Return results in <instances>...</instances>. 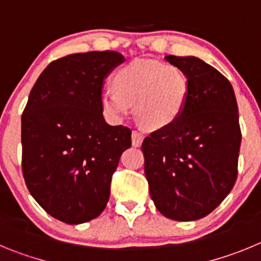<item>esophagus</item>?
Segmentation results:
<instances>
[{
    "label": "esophagus",
    "instance_id": "esophagus-1",
    "mask_svg": "<svg viewBox=\"0 0 261 261\" xmlns=\"http://www.w3.org/2000/svg\"><path fill=\"white\" fill-rule=\"evenodd\" d=\"M131 139H133V145L134 147H140L143 143V139H144V135H143L140 131L134 130L133 134H131Z\"/></svg>",
    "mask_w": 261,
    "mask_h": 261
}]
</instances>
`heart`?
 I'll return each mask as SVG.
<instances>
[{
	"mask_svg": "<svg viewBox=\"0 0 261 261\" xmlns=\"http://www.w3.org/2000/svg\"><path fill=\"white\" fill-rule=\"evenodd\" d=\"M114 90L104 88L100 102L104 113L122 121L135 112L143 125L159 130L174 123L189 101V75L175 65L135 60L121 67L113 78Z\"/></svg>",
	"mask_w": 261,
	"mask_h": 261,
	"instance_id": "b5f03b06",
	"label": "heart"
}]
</instances>
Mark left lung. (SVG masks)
<instances>
[{
    "mask_svg": "<svg viewBox=\"0 0 261 261\" xmlns=\"http://www.w3.org/2000/svg\"><path fill=\"white\" fill-rule=\"evenodd\" d=\"M191 83L179 118L142 144L149 194L161 215L195 221L210 215L237 179L241 128L230 82L198 57L166 56Z\"/></svg>",
    "mask_w": 261,
    "mask_h": 261,
    "instance_id": "left-lung-1",
    "label": "left lung"
}]
</instances>
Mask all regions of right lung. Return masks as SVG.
Listing matches in <instances>:
<instances>
[{"instance_id":"add662e5","label":"right lung","mask_w":261,"mask_h":261,"mask_svg":"<svg viewBox=\"0 0 261 261\" xmlns=\"http://www.w3.org/2000/svg\"><path fill=\"white\" fill-rule=\"evenodd\" d=\"M125 62L112 50L70 55L49 63L22 116V169L46 213L78 225L101 215L131 130L110 126L100 102L104 81Z\"/></svg>"}]
</instances>
